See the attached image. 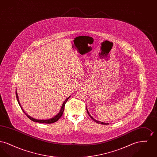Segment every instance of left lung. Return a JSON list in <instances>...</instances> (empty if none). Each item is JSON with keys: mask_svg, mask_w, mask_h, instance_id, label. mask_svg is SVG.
<instances>
[{"mask_svg": "<svg viewBox=\"0 0 157 157\" xmlns=\"http://www.w3.org/2000/svg\"><path fill=\"white\" fill-rule=\"evenodd\" d=\"M86 111H87V113H88V115H90V117L92 119V120H94L95 122H97L98 124H104V125H108V124H109L108 123H105V122H101V121H97V120H95V119H94L90 115V112L88 111V109H87V107H86Z\"/></svg>", "mask_w": 157, "mask_h": 157, "instance_id": "1", "label": "left lung"}]
</instances>
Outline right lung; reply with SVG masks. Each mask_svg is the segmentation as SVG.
I'll use <instances>...</instances> for the list:
<instances>
[{
	"label": "right lung",
	"instance_id": "1",
	"mask_svg": "<svg viewBox=\"0 0 157 157\" xmlns=\"http://www.w3.org/2000/svg\"><path fill=\"white\" fill-rule=\"evenodd\" d=\"M16 96L17 101V102H18V103H19V105H20L21 109H22L23 112L25 113V115H26L30 120H32V121H33V122H39V123H44V124H52V123H54V122H56L58 120H59L60 118L62 117V114H63V113L64 108H65V105L66 104V102H67V100L69 99V98L71 97V96H69V97H67V98L65 100V101L63 102V104H62V106H61V108H60V110L59 112V113H58L56 116H55L54 117H53V118H51V119H49V120H36V119H35V118H33L31 117L29 115H28L26 112H25V111L23 110V109L21 105L20 104V102H19V97H18V95H17V90H16Z\"/></svg>",
	"mask_w": 157,
	"mask_h": 157
}]
</instances>
